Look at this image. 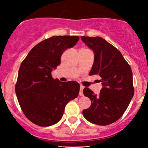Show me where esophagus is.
I'll list each match as a JSON object with an SVG mask.
<instances>
[{
	"label": "esophagus",
	"mask_w": 148,
	"mask_h": 148,
	"mask_svg": "<svg viewBox=\"0 0 148 148\" xmlns=\"http://www.w3.org/2000/svg\"><path fill=\"white\" fill-rule=\"evenodd\" d=\"M84 86H80V90H79V95L80 96H83V89H84Z\"/></svg>",
	"instance_id": "obj_1"
}]
</instances>
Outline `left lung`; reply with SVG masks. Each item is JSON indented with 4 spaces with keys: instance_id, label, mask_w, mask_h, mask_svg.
<instances>
[{
    "instance_id": "1",
    "label": "left lung",
    "mask_w": 148,
    "mask_h": 148,
    "mask_svg": "<svg viewBox=\"0 0 148 148\" xmlns=\"http://www.w3.org/2000/svg\"><path fill=\"white\" fill-rule=\"evenodd\" d=\"M95 59L89 75L101 77L102 88L97 95L89 88L84 96L91 99V106L84 110L86 120L99 125H107L118 120L127 108L134 95L133 79L130 66L119 50L101 37L82 36Z\"/></svg>"
}]
</instances>
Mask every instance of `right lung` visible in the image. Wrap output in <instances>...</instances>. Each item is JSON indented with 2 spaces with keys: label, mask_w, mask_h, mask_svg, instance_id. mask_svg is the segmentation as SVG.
Here are the masks:
<instances>
[{
  "label": "right lung",
  "mask_w": 148,
  "mask_h": 148,
  "mask_svg": "<svg viewBox=\"0 0 148 148\" xmlns=\"http://www.w3.org/2000/svg\"><path fill=\"white\" fill-rule=\"evenodd\" d=\"M77 36H58L44 40L29 51L21 64L16 94L22 111L33 123L41 127L60 121L66 104L78 97L80 85L62 82L51 73L60 64L66 49L76 45Z\"/></svg>",
  "instance_id": "obj_1"
}]
</instances>
